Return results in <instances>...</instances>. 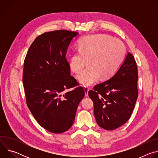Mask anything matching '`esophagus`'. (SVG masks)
Segmentation results:
<instances>
[{"label":"esophagus","instance_id":"34e87169","mask_svg":"<svg viewBox=\"0 0 158 158\" xmlns=\"http://www.w3.org/2000/svg\"><path fill=\"white\" fill-rule=\"evenodd\" d=\"M84 92H85V96L87 97L88 96V91H89V89L87 87H84Z\"/></svg>","mask_w":158,"mask_h":158}]
</instances>
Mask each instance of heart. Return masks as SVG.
Listing matches in <instances>:
<instances>
[{
  "instance_id": "obj_1",
  "label": "heart",
  "mask_w": 158,
  "mask_h": 158,
  "mask_svg": "<svg viewBox=\"0 0 158 158\" xmlns=\"http://www.w3.org/2000/svg\"><path fill=\"white\" fill-rule=\"evenodd\" d=\"M126 48L122 41L105 34L85 36L79 42L78 51L69 59V67L78 73L86 65L88 68L77 76L83 85H93L98 81L107 79L119 69L125 59Z\"/></svg>"
}]
</instances>
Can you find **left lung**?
I'll return each mask as SVG.
<instances>
[{
	"label": "left lung",
	"instance_id": "8db88e82",
	"mask_svg": "<svg viewBox=\"0 0 158 158\" xmlns=\"http://www.w3.org/2000/svg\"><path fill=\"white\" fill-rule=\"evenodd\" d=\"M138 79L136 60L128 52L113 76L89 91L100 127L108 131L116 129L129 119L138 96Z\"/></svg>",
	"mask_w": 158,
	"mask_h": 158
}]
</instances>
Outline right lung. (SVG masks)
Here are the masks:
<instances>
[{"instance_id":"right-lung-1","label":"right lung","mask_w":158,"mask_h":158,"mask_svg":"<svg viewBox=\"0 0 158 158\" xmlns=\"http://www.w3.org/2000/svg\"><path fill=\"white\" fill-rule=\"evenodd\" d=\"M77 32H45L32 42L24 63L23 84L27 106L40 126L56 134L73 126L78 105L84 98L82 87L71 76L65 56Z\"/></svg>"}]
</instances>
